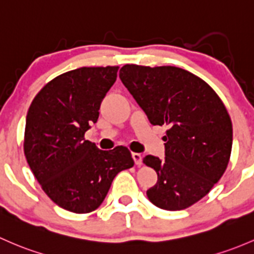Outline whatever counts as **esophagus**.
Wrapping results in <instances>:
<instances>
[{
  "label": "esophagus",
  "mask_w": 254,
  "mask_h": 254,
  "mask_svg": "<svg viewBox=\"0 0 254 254\" xmlns=\"http://www.w3.org/2000/svg\"><path fill=\"white\" fill-rule=\"evenodd\" d=\"M132 158H134L135 164L137 165V167H140V165L142 164V157H141L140 153H136V152H134V153H132Z\"/></svg>",
  "instance_id": "34e87169"
}]
</instances>
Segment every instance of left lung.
Wrapping results in <instances>:
<instances>
[{"label": "left lung", "instance_id": "obj_1", "mask_svg": "<svg viewBox=\"0 0 254 254\" xmlns=\"http://www.w3.org/2000/svg\"><path fill=\"white\" fill-rule=\"evenodd\" d=\"M119 78L149 123L168 125L165 158L143 163L158 175L147 197L165 210L191 207L212 190L230 161L233 123L217 92L201 78L172 65L125 64Z\"/></svg>", "mask_w": 254, "mask_h": 254}]
</instances>
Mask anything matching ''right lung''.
<instances>
[{
  "label": "right lung",
  "mask_w": 254,
  "mask_h": 254,
  "mask_svg": "<svg viewBox=\"0 0 254 254\" xmlns=\"http://www.w3.org/2000/svg\"><path fill=\"white\" fill-rule=\"evenodd\" d=\"M119 66H82L47 82L29 107L24 154L45 193L69 212L100 207L114 176L134 165L124 146L102 151L85 132L116 82Z\"/></svg>",
  "instance_id": "add662e5"
}]
</instances>
